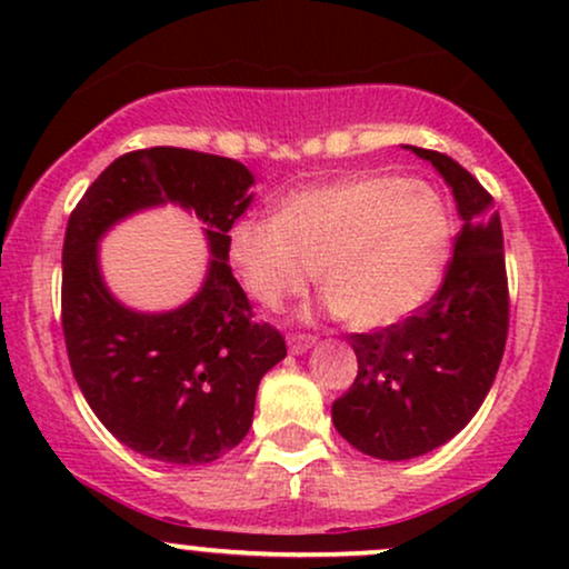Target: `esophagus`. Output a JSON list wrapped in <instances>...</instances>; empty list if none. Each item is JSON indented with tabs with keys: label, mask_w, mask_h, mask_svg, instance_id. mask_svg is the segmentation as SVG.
Instances as JSON below:
<instances>
[{
	"label": "esophagus",
	"mask_w": 569,
	"mask_h": 569,
	"mask_svg": "<svg viewBox=\"0 0 569 569\" xmlns=\"http://www.w3.org/2000/svg\"><path fill=\"white\" fill-rule=\"evenodd\" d=\"M316 345V337L310 335H291L289 337V352L291 356H302V352H307Z\"/></svg>",
	"instance_id": "1"
}]
</instances>
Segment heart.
<instances>
[{"instance_id":"1","label":"heart","mask_w":569,"mask_h":569,"mask_svg":"<svg viewBox=\"0 0 569 569\" xmlns=\"http://www.w3.org/2000/svg\"><path fill=\"white\" fill-rule=\"evenodd\" d=\"M227 251L248 297L267 310L299 297L318 272L331 310L356 329H385L439 286L449 219L417 181L345 176L291 194L278 217L234 221Z\"/></svg>"}]
</instances>
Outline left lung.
Segmentation results:
<instances>
[{"label":"left lung","instance_id":"obj_1","mask_svg":"<svg viewBox=\"0 0 569 569\" xmlns=\"http://www.w3.org/2000/svg\"><path fill=\"white\" fill-rule=\"evenodd\" d=\"M452 187L462 230L441 289L407 321L350 335L358 377L331 420L377 460L433 452L471 422L492 388L508 337V278L492 194L460 162L407 147Z\"/></svg>","mask_w":569,"mask_h":569}]
</instances>
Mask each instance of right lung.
Wrapping results in <instances>:
<instances>
[{
	"label": "right lung",
	"mask_w": 569,
	"mask_h": 569,
	"mask_svg": "<svg viewBox=\"0 0 569 569\" xmlns=\"http://www.w3.org/2000/svg\"><path fill=\"white\" fill-rule=\"evenodd\" d=\"M251 184L238 160L139 149L98 176L69 217L61 323L71 371L103 428L143 457L171 466L219 460L246 439L259 380L286 358L280 331L251 321L227 264V238L251 206ZM166 201L207 224V280L176 311H130L102 283L97 243L117 220Z\"/></svg>",
	"instance_id": "right-lung-1"
}]
</instances>
